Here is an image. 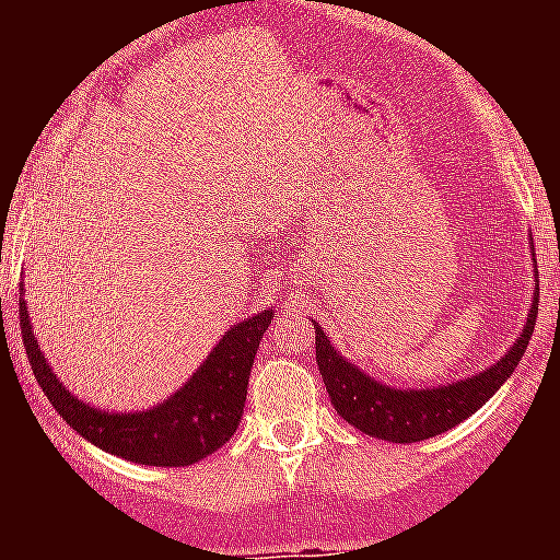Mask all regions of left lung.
<instances>
[{"label": "left lung", "instance_id": "1", "mask_svg": "<svg viewBox=\"0 0 560 560\" xmlns=\"http://www.w3.org/2000/svg\"><path fill=\"white\" fill-rule=\"evenodd\" d=\"M533 260H536V255H533ZM536 314L538 291H533L527 323H524L516 341L508 348V353L491 368L474 373L471 378L452 381V384H443V387L400 389L381 384L370 373L355 368L353 361L345 359L330 345L319 323L311 319L316 334V364H319V373H323L330 404H334L341 418L348 420L350 427L370 434V438L389 440V443H418V440H429L448 432V429L463 423L465 418H471L482 404L493 398V393L511 378L524 350L530 345Z\"/></svg>", "mask_w": 560, "mask_h": 560}]
</instances>
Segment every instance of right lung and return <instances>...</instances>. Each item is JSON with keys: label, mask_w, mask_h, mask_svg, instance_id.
Here are the masks:
<instances>
[{"label": "right lung", "mask_w": 560, "mask_h": 560, "mask_svg": "<svg viewBox=\"0 0 560 560\" xmlns=\"http://www.w3.org/2000/svg\"><path fill=\"white\" fill-rule=\"evenodd\" d=\"M271 319V311H260L244 323L232 325L210 350L205 364L156 407L142 412H106L69 393L63 381L52 373L30 325L27 300L19 294V323L30 368L56 412L103 452L160 468L199 463L207 454L219 452L235 434L244 415L252 361Z\"/></svg>", "instance_id": "add662e5"}]
</instances>
